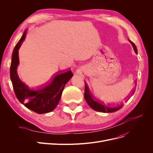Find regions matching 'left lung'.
I'll return each mask as SVG.
<instances>
[{"label":"left lung","mask_w":153,"mask_h":153,"mask_svg":"<svg viewBox=\"0 0 153 153\" xmlns=\"http://www.w3.org/2000/svg\"><path fill=\"white\" fill-rule=\"evenodd\" d=\"M129 42L132 45L135 53L137 54L138 51H137V48H136V45L130 39H129ZM134 93V91H133V92L131 93V94L130 95V97ZM130 97H129L128 99H129ZM84 98H85V101L88 103V105H89L93 110H94L95 111H97L103 112V113H106V112H107V113L115 112V111L120 110L123 106V103H121L120 104L119 103L115 104V103H104V101H102L100 99V98L101 99H103V97L99 98V95L97 94H95V93H92L89 86L88 85V84L86 82H85ZM105 100H107V99H105Z\"/></svg>","instance_id":"1"}]
</instances>
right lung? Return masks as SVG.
I'll return each mask as SVG.
<instances>
[{"label":"right lung","mask_w":153,"mask_h":153,"mask_svg":"<svg viewBox=\"0 0 153 153\" xmlns=\"http://www.w3.org/2000/svg\"><path fill=\"white\" fill-rule=\"evenodd\" d=\"M26 33L27 30L16 45L12 56L10 75L13 91L19 102L28 109L39 114L48 113L58 105L64 88L73 74L69 70L66 72L56 74L50 82L35 89H30L22 82L17 74V69L19 64V50L26 38Z\"/></svg>","instance_id":"add662e5"}]
</instances>
